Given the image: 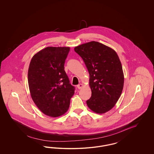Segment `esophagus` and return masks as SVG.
Returning a JSON list of instances; mask_svg holds the SVG:
<instances>
[{
    "instance_id": "34e87169",
    "label": "esophagus",
    "mask_w": 154,
    "mask_h": 154,
    "mask_svg": "<svg viewBox=\"0 0 154 154\" xmlns=\"http://www.w3.org/2000/svg\"><path fill=\"white\" fill-rule=\"evenodd\" d=\"M77 88L79 89H81V88L83 87V85L81 84H79V85H78L77 86Z\"/></svg>"
}]
</instances>
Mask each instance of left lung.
<instances>
[{
	"instance_id": "1",
	"label": "left lung",
	"mask_w": 154,
	"mask_h": 154,
	"mask_svg": "<svg viewBox=\"0 0 154 154\" xmlns=\"http://www.w3.org/2000/svg\"><path fill=\"white\" fill-rule=\"evenodd\" d=\"M83 59L90 75L91 97L86 101L89 108L101 114L115 106L121 95L124 77L121 61L116 51L95 41L75 48Z\"/></svg>"
}]
</instances>
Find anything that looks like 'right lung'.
<instances>
[{"label":"right lung","mask_w":154,"mask_h":154,"mask_svg":"<svg viewBox=\"0 0 154 154\" xmlns=\"http://www.w3.org/2000/svg\"><path fill=\"white\" fill-rule=\"evenodd\" d=\"M68 47H47L33 56L28 69L29 88L39 110L52 117L64 114L69 108L75 88L64 70Z\"/></svg>","instance_id":"add662e5"}]
</instances>
